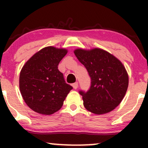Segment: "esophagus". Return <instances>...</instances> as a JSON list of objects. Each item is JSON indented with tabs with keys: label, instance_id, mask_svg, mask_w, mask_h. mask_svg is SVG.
<instances>
[{
	"label": "esophagus",
	"instance_id": "1",
	"mask_svg": "<svg viewBox=\"0 0 148 148\" xmlns=\"http://www.w3.org/2000/svg\"><path fill=\"white\" fill-rule=\"evenodd\" d=\"M78 82H76V83H74V84H72V86H73V88H74V89H77V88H78Z\"/></svg>",
	"mask_w": 148,
	"mask_h": 148
}]
</instances>
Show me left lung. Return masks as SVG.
I'll return each mask as SVG.
<instances>
[{
    "instance_id": "obj_1",
    "label": "left lung",
    "mask_w": 148,
    "mask_h": 148,
    "mask_svg": "<svg viewBox=\"0 0 148 148\" xmlns=\"http://www.w3.org/2000/svg\"><path fill=\"white\" fill-rule=\"evenodd\" d=\"M74 54L91 79L88 91L79 90L84 105L95 114H104L120 104L128 88L129 78L122 62L106 51L76 49Z\"/></svg>"
}]
</instances>
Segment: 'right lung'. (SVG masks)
I'll use <instances>...</instances> for the list:
<instances>
[{"instance_id": "1", "label": "right lung", "mask_w": 148, "mask_h": 148, "mask_svg": "<svg viewBox=\"0 0 148 148\" xmlns=\"http://www.w3.org/2000/svg\"><path fill=\"white\" fill-rule=\"evenodd\" d=\"M64 49L48 47L33 56L22 68L19 88L26 104L37 113L51 115L60 109L72 87L58 69L67 54Z\"/></svg>"}]
</instances>
